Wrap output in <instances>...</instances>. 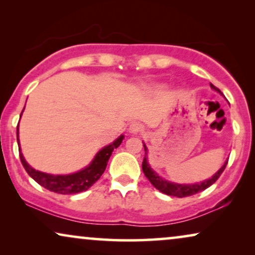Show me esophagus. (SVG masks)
<instances>
[{
  "instance_id": "34e87169",
  "label": "esophagus",
  "mask_w": 255,
  "mask_h": 255,
  "mask_svg": "<svg viewBox=\"0 0 255 255\" xmlns=\"http://www.w3.org/2000/svg\"><path fill=\"white\" fill-rule=\"evenodd\" d=\"M144 125L140 124V123H132L130 125V132L133 134H137V133H140V132L144 131Z\"/></svg>"
}]
</instances>
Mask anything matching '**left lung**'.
Listing matches in <instances>:
<instances>
[{
  "mask_svg": "<svg viewBox=\"0 0 255 255\" xmlns=\"http://www.w3.org/2000/svg\"><path fill=\"white\" fill-rule=\"evenodd\" d=\"M212 89H215L216 92H218L219 94H222L221 90L218 88H216L214 85H210ZM144 148H145V153L147 151V148H146V146L144 145ZM228 161L229 160H226L224 162V165L222 166V168L218 170L217 173L215 174L214 176L211 177V179H208V180H204L203 182H198V183H191V184H180V183H174V182H169V181H167L165 179H162L161 176H159L158 174H156L154 170L151 168V166L148 165L147 162V158H145L142 160V172H144L145 176L147 177L149 182H151L153 186H154L156 189L161 191V193L166 194V195H169V196H175V197H188V196H191V195H195L197 193H200V191L207 189L211 186V184H214L216 181L218 180V177L222 175V173L224 172L226 165H228Z\"/></svg>",
  "mask_w": 255,
  "mask_h": 255,
  "instance_id": "8db88e82",
  "label": "left lung"
}]
</instances>
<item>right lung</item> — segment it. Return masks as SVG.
Listing matches in <instances>:
<instances>
[{"instance_id": "obj_1", "label": "right lung", "mask_w": 255, "mask_h": 255, "mask_svg": "<svg viewBox=\"0 0 255 255\" xmlns=\"http://www.w3.org/2000/svg\"><path fill=\"white\" fill-rule=\"evenodd\" d=\"M22 115V114H20ZM124 135L118 137L113 144L106 146L95 155V158L86 168L79 172L68 174V175H51V174H46L39 170L33 169L32 167L27 165V162L24 159V156L20 152L19 147V158L22 161V165L25 168L26 173L39 183L41 187L46 188L50 191L57 194H78L81 191H86L100 179L104 170L107 168L108 161H109L111 153L115 148H117L121 145L122 140H123ZM17 142L19 144L18 139V125H17Z\"/></svg>"}]
</instances>
